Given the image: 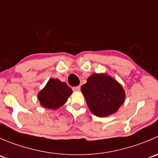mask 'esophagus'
<instances>
[{"label":"esophagus","mask_w":158,"mask_h":158,"mask_svg":"<svg viewBox=\"0 0 158 158\" xmlns=\"http://www.w3.org/2000/svg\"><path fill=\"white\" fill-rule=\"evenodd\" d=\"M80 89H81V87L79 86H76V87H73V89L74 90V91H76V92H78V91H80Z\"/></svg>","instance_id":"34e87169"}]
</instances>
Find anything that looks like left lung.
Returning <instances> with one entry per match:
<instances>
[{
  "instance_id": "obj_1",
  "label": "left lung",
  "mask_w": 158,
  "mask_h": 158,
  "mask_svg": "<svg viewBox=\"0 0 158 158\" xmlns=\"http://www.w3.org/2000/svg\"><path fill=\"white\" fill-rule=\"evenodd\" d=\"M89 109L96 116L113 114L123 105L126 94L123 86L106 73H93L81 87Z\"/></svg>"
}]
</instances>
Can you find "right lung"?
<instances>
[{
  "mask_svg": "<svg viewBox=\"0 0 158 158\" xmlns=\"http://www.w3.org/2000/svg\"><path fill=\"white\" fill-rule=\"evenodd\" d=\"M73 90L65 82L58 79H50L45 86L38 93L40 105L48 110H56L66 102Z\"/></svg>",
  "mask_w": 158,
  "mask_h": 158,
  "instance_id": "add662e5",
  "label": "right lung"
}]
</instances>
